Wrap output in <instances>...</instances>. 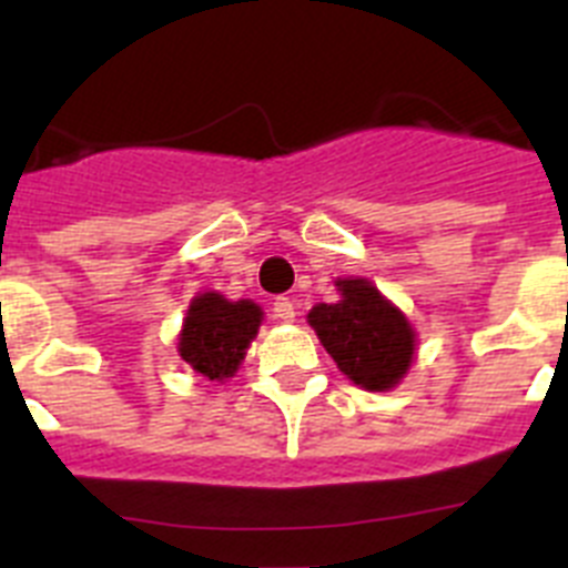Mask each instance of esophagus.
I'll list each match as a JSON object with an SVG mask.
<instances>
[{
    "mask_svg": "<svg viewBox=\"0 0 568 568\" xmlns=\"http://www.w3.org/2000/svg\"><path fill=\"white\" fill-rule=\"evenodd\" d=\"M273 313H275V318H281V321H293L295 318L293 301L284 298V295H281V298H275L273 301Z\"/></svg>",
    "mask_w": 568,
    "mask_h": 568,
    "instance_id": "1",
    "label": "esophagus"
}]
</instances>
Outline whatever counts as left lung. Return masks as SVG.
<instances>
[{"instance_id": "obj_1", "label": "left lung", "mask_w": 568, "mask_h": 568, "mask_svg": "<svg viewBox=\"0 0 568 568\" xmlns=\"http://www.w3.org/2000/svg\"><path fill=\"white\" fill-rule=\"evenodd\" d=\"M338 304H318L310 327L341 373L369 393L393 389L413 364L415 333L409 321L364 278L338 281Z\"/></svg>"}]
</instances>
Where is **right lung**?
<instances>
[{
	"label": "right lung",
	"mask_w": 568,
	"mask_h": 568,
	"mask_svg": "<svg viewBox=\"0 0 568 568\" xmlns=\"http://www.w3.org/2000/svg\"><path fill=\"white\" fill-rule=\"evenodd\" d=\"M261 310L253 301H227L219 293H204L190 304L179 353L195 373L207 375L210 381L230 378L255 338Z\"/></svg>",
	"instance_id": "right-lung-1"
}]
</instances>
